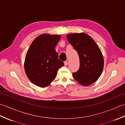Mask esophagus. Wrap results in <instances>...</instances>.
<instances>
[{"mask_svg":"<svg viewBox=\"0 0 125 125\" xmlns=\"http://www.w3.org/2000/svg\"><path fill=\"white\" fill-rule=\"evenodd\" d=\"M64 65L65 66L68 65V62H67V61H65V62H64Z\"/></svg>","mask_w":125,"mask_h":125,"instance_id":"obj_1","label":"esophagus"}]
</instances>
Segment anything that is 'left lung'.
Wrapping results in <instances>:
<instances>
[{
	"label": "left lung",
	"mask_w": 125,
	"mask_h": 125,
	"mask_svg": "<svg viewBox=\"0 0 125 125\" xmlns=\"http://www.w3.org/2000/svg\"><path fill=\"white\" fill-rule=\"evenodd\" d=\"M69 42L77 52L80 66L76 73H73L74 79L83 86H89L98 80L104 68V57L94 40L85 33L69 34Z\"/></svg>",
	"instance_id": "8db88e82"
}]
</instances>
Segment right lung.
<instances>
[{
	"instance_id": "right-lung-1",
	"label": "right lung",
	"mask_w": 125,
	"mask_h": 125,
	"mask_svg": "<svg viewBox=\"0 0 125 125\" xmlns=\"http://www.w3.org/2000/svg\"><path fill=\"white\" fill-rule=\"evenodd\" d=\"M61 36L43 34L34 39L26 55L24 68L30 81L45 87L56 78L58 70L64 65L58 59L55 47Z\"/></svg>"
}]
</instances>
